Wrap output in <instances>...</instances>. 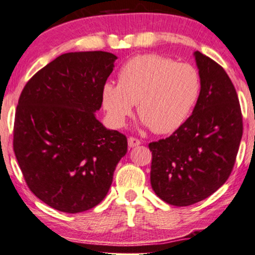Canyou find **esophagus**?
Here are the masks:
<instances>
[{"instance_id":"esophagus-1","label":"esophagus","mask_w":255,"mask_h":255,"mask_svg":"<svg viewBox=\"0 0 255 255\" xmlns=\"http://www.w3.org/2000/svg\"><path fill=\"white\" fill-rule=\"evenodd\" d=\"M128 146H130V147H135V146H138V145H140L141 141L138 139V138L130 137L128 139Z\"/></svg>"}]
</instances>
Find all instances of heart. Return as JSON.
<instances>
[{
	"instance_id": "obj_1",
	"label": "heart",
	"mask_w": 255,
	"mask_h": 255,
	"mask_svg": "<svg viewBox=\"0 0 255 255\" xmlns=\"http://www.w3.org/2000/svg\"><path fill=\"white\" fill-rule=\"evenodd\" d=\"M199 90V76L192 65L145 54L122 65L118 85L104 84L102 101L115 127L124 125L137 104L141 123L157 133H170L186 121Z\"/></svg>"
}]
</instances>
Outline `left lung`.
Listing matches in <instances>:
<instances>
[{
	"instance_id": "1",
	"label": "left lung",
	"mask_w": 255,
	"mask_h": 255,
	"mask_svg": "<svg viewBox=\"0 0 255 255\" xmlns=\"http://www.w3.org/2000/svg\"><path fill=\"white\" fill-rule=\"evenodd\" d=\"M194 57L200 94L192 115L170 137L148 144L151 186L174 206L196 204L223 186L243 137V115L229 75L201 52Z\"/></svg>"
}]
</instances>
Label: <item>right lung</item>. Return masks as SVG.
I'll return each instance as SVG.
<instances>
[{
    "mask_svg": "<svg viewBox=\"0 0 255 255\" xmlns=\"http://www.w3.org/2000/svg\"><path fill=\"white\" fill-rule=\"evenodd\" d=\"M117 56L68 52L36 72L19 96L14 152L28 187L55 210L78 213L104 199L128 139L96 118Z\"/></svg>",
    "mask_w": 255,
    "mask_h": 255,
    "instance_id": "obj_1",
    "label": "right lung"
}]
</instances>
